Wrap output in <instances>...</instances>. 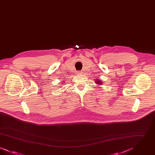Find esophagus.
Segmentation results:
<instances>
[{
    "mask_svg": "<svg viewBox=\"0 0 155 155\" xmlns=\"http://www.w3.org/2000/svg\"><path fill=\"white\" fill-rule=\"evenodd\" d=\"M78 74H80V75H81L82 74V72H81V71H78Z\"/></svg>",
    "mask_w": 155,
    "mask_h": 155,
    "instance_id": "obj_1",
    "label": "esophagus"
}]
</instances>
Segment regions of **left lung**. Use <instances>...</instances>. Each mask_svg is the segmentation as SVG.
Returning <instances> with one entry per match:
<instances>
[{
  "instance_id": "obj_1",
  "label": "left lung",
  "mask_w": 155,
  "mask_h": 155,
  "mask_svg": "<svg viewBox=\"0 0 155 155\" xmlns=\"http://www.w3.org/2000/svg\"><path fill=\"white\" fill-rule=\"evenodd\" d=\"M95 81H95V82H96V84H99V85H101V84H102V82H101V81H99V80H96Z\"/></svg>"
}]
</instances>
